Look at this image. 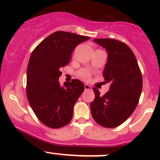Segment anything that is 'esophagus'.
<instances>
[{
  "label": "esophagus",
  "mask_w": 160,
  "mask_h": 160,
  "mask_svg": "<svg viewBox=\"0 0 160 160\" xmlns=\"http://www.w3.org/2000/svg\"><path fill=\"white\" fill-rule=\"evenodd\" d=\"M84 88H85V90H91L92 89L91 87H90V85H88V84H85L84 85Z\"/></svg>",
  "instance_id": "obj_1"
}]
</instances>
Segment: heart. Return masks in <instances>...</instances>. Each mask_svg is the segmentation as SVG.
<instances>
[{
  "mask_svg": "<svg viewBox=\"0 0 160 160\" xmlns=\"http://www.w3.org/2000/svg\"><path fill=\"white\" fill-rule=\"evenodd\" d=\"M78 76L83 80H88L90 77V72L87 69H82L78 72Z\"/></svg>",
  "mask_w": 160,
  "mask_h": 160,
  "instance_id": "obj_1",
  "label": "heart"
}]
</instances>
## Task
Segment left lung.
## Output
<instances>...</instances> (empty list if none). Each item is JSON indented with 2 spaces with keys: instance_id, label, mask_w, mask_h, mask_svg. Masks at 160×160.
Instances as JSON below:
<instances>
[{
  "instance_id": "obj_1",
  "label": "left lung",
  "mask_w": 160,
  "mask_h": 160,
  "mask_svg": "<svg viewBox=\"0 0 160 160\" xmlns=\"http://www.w3.org/2000/svg\"><path fill=\"white\" fill-rule=\"evenodd\" d=\"M93 42L105 48L108 54L103 77L105 83H110V88L101 96L93 88L92 117L101 126L115 128L135 111L142 90V75L135 54L125 42L113 38H95Z\"/></svg>"
}]
</instances>
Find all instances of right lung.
<instances>
[{
  "instance_id": "1",
  "label": "right lung",
  "mask_w": 160,
  "mask_h": 160,
  "mask_svg": "<svg viewBox=\"0 0 160 160\" xmlns=\"http://www.w3.org/2000/svg\"><path fill=\"white\" fill-rule=\"evenodd\" d=\"M90 39L71 32H53L42 41L31 54L27 68L26 93L38 120L51 128L70 123L73 106L84 90L80 80H73L60 87L61 67L70 62L76 46Z\"/></svg>"
}]
</instances>
